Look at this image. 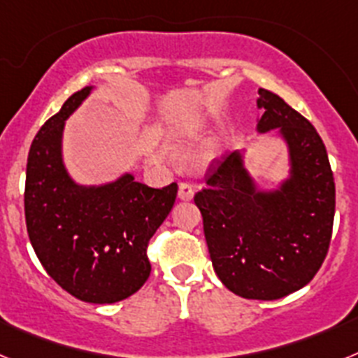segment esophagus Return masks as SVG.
I'll list each match as a JSON object with an SVG mask.
<instances>
[{
  "instance_id": "obj_1",
  "label": "esophagus",
  "mask_w": 358,
  "mask_h": 358,
  "mask_svg": "<svg viewBox=\"0 0 358 358\" xmlns=\"http://www.w3.org/2000/svg\"><path fill=\"white\" fill-rule=\"evenodd\" d=\"M194 194H195V189L189 182H181V185H179V199H182V201H189V199H194Z\"/></svg>"
}]
</instances>
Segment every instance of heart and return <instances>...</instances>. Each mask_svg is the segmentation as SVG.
<instances>
[{"instance_id": "b5f03b06", "label": "heart", "mask_w": 358, "mask_h": 358, "mask_svg": "<svg viewBox=\"0 0 358 358\" xmlns=\"http://www.w3.org/2000/svg\"><path fill=\"white\" fill-rule=\"evenodd\" d=\"M202 131H204V123L199 122V120H188L173 134V147L179 148V150L189 148L199 140Z\"/></svg>"}]
</instances>
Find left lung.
<instances>
[{"mask_svg":"<svg viewBox=\"0 0 358 358\" xmlns=\"http://www.w3.org/2000/svg\"><path fill=\"white\" fill-rule=\"evenodd\" d=\"M258 94V131L283 136L290 177L276 192H260L233 152L210 164L194 201L218 280L240 297L273 301L310 283L327 258L335 182L314 125L278 94Z\"/></svg>","mask_w":358,"mask_h":358,"instance_id":"obj_1","label":"left lung"}]
</instances>
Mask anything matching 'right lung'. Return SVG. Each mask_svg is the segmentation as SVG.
<instances>
[{
  "instance_id": "1",
  "label": "right lung",
  "mask_w": 358,
  "mask_h": 358,
  "mask_svg": "<svg viewBox=\"0 0 358 358\" xmlns=\"http://www.w3.org/2000/svg\"><path fill=\"white\" fill-rule=\"evenodd\" d=\"M91 87L68 98L31 141L24 218L46 273L85 303L122 301L150 276L148 242L169 217L177 182L150 188L131 173L103 186H78L62 163V129Z\"/></svg>"
}]
</instances>
